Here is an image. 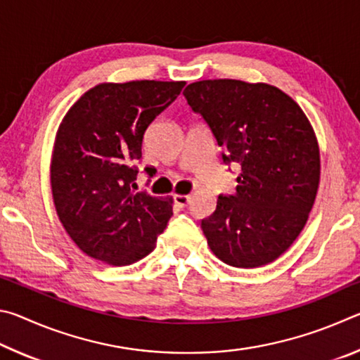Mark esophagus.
<instances>
[{"label":"esophagus","mask_w":360,"mask_h":360,"mask_svg":"<svg viewBox=\"0 0 360 360\" xmlns=\"http://www.w3.org/2000/svg\"><path fill=\"white\" fill-rule=\"evenodd\" d=\"M188 202H191V197H188V195H181V193L174 195V203L181 206V208H186Z\"/></svg>","instance_id":"obj_1"}]
</instances>
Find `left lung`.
Wrapping results in <instances>:
<instances>
[{
    "label": "left lung",
    "mask_w": 360,
    "mask_h": 360,
    "mask_svg": "<svg viewBox=\"0 0 360 360\" xmlns=\"http://www.w3.org/2000/svg\"><path fill=\"white\" fill-rule=\"evenodd\" d=\"M187 105L208 124L225 165L240 167L233 195L202 221L224 264H270L300 235L319 187L314 130L302 108L270 84L214 79L187 85Z\"/></svg>",
    "instance_id": "1"
}]
</instances>
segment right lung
<instances>
[{
    "mask_svg": "<svg viewBox=\"0 0 360 360\" xmlns=\"http://www.w3.org/2000/svg\"><path fill=\"white\" fill-rule=\"evenodd\" d=\"M184 85L98 84L60 124L51 163L52 197L60 222L89 257L122 266L154 251L173 216V198L136 192V162L144 131Z\"/></svg>",
    "mask_w": 360,
    "mask_h": 360,
    "instance_id": "obj_1",
    "label": "right lung"
}]
</instances>
